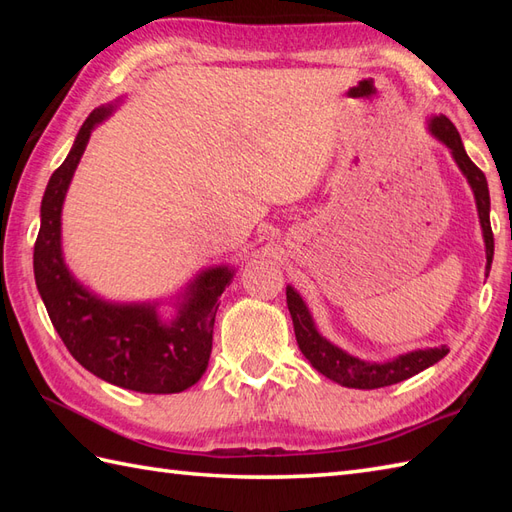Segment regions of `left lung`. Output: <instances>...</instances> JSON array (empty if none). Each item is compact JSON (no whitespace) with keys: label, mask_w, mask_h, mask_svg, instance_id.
Masks as SVG:
<instances>
[{"label":"left lung","mask_w":512,"mask_h":512,"mask_svg":"<svg viewBox=\"0 0 512 512\" xmlns=\"http://www.w3.org/2000/svg\"><path fill=\"white\" fill-rule=\"evenodd\" d=\"M429 134L451 151L455 165L462 171V176L469 182V187L475 195L477 215H480L482 237L486 246V275L493 264V231H491V195H488V182L484 173L473 165V160L466 156V149L462 145V138L458 129L449 121L447 116H431L427 121ZM286 301L295 325V336L299 343L301 354L308 358L310 365L317 369L325 378L334 380L343 387L352 389H378L387 385H396L400 380H407L411 376L420 374L422 369L436 365L449 354L447 345L440 347H424V350H413L407 354H398L387 361H363V358L347 354L339 345L325 339V336L314 325L312 314L301 299L299 292L286 286Z\"/></svg>","instance_id":"obj_1"}]
</instances>
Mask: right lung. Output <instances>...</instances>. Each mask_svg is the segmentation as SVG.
I'll return each mask as SVG.
<instances>
[{"label":"right lung","instance_id":"add662e5","mask_svg":"<svg viewBox=\"0 0 512 512\" xmlns=\"http://www.w3.org/2000/svg\"><path fill=\"white\" fill-rule=\"evenodd\" d=\"M123 99L101 105L85 118L70 154L52 173L41 200V226L35 242V281L70 354L105 383L140 394H178L198 383L209 367L213 323L233 266H209L167 299L173 317L162 319L165 301H110L83 286L65 264L61 211L85 147L96 127L114 114Z\"/></svg>","mask_w":512,"mask_h":512}]
</instances>
